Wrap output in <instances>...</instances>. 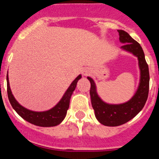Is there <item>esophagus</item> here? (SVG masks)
Instances as JSON below:
<instances>
[{
    "label": "esophagus",
    "instance_id": "esophagus-1",
    "mask_svg": "<svg viewBox=\"0 0 159 159\" xmlns=\"http://www.w3.org/2000/svg\"><path fill=\"white\" fill-rule=\"evenodd\" d=\"M89 73V70H88V69H83V70H82V74H83V76H87Z\"/></svg>",
    "mask_w": 159,
    "mask_h": 159
}]
</instances>
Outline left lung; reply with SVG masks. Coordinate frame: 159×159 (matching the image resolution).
I'll return each instance as SVG.
<instances>
[{
	"instance_id": "8db88e82",
	"label": "left lung",
	"mask_w": 159,
	"mask_h": 159,
	"mask_svg": "<svg viewBox=\"0 0 159 159\" xmlns=\"http://www.w3.org/2000/svg\"><path fill=\"white\" fill-rule=\"evenodd\" d=\"M118 32L119 41L124 44L121 49L138 58L140 79L136 92L129 101L121 104H109L99 97L94 80L87 76L91 84L89 94L95 116L101 124L106 126H118L133 119L145 106L149 89L148 66L145 61V53L142 47L127 32L122 30H119Z\"/></svg>"
}]
</instances>
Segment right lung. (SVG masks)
Wrapping results in <instances>:
<instances>
[{
    "mask_svg": "<svg viewBox=\"0 0 159 159\" xmlns=\"http://www.w3.org/2000/svg\"><path fill=\"white\" fill-rule=\"evenodd\" d=\"M82 76L80 74L76 78L68 89L65 92L63 97L61 98L59 102L51 108L50 109L43 112H36L32 111L27 108L24 107L16 100L14 95L12 94L11 87H10L9 79H8V73L7 75V96L11 105L13 109L17 112V113L22 117L24 120L27 121L31 124L41 127H53L59 125L63 122L64 118L66 116L69 106H70V101L73 91L76 89V84L78 80L81 79Z\"/></svg>",
    "mask_w": 159,
    "mask_h": 159,
    "instance_id": "right-lung-1",
    "label": "right lung"
}]
</instances>
